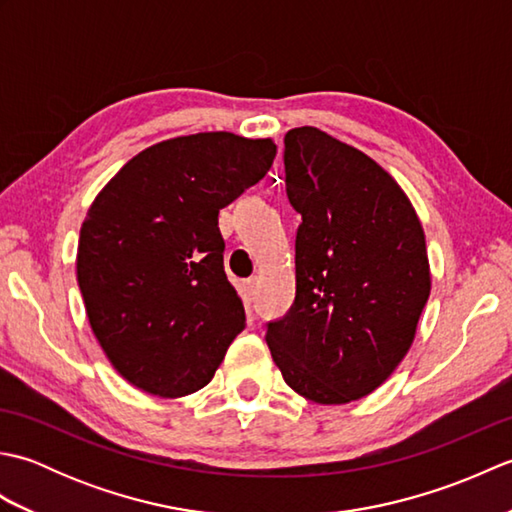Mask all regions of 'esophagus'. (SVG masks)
<instances>
[{
    "instance_id": "esophagus-1",
    "label": "esophagus",
    "mask_w": 512,
    "mask_h": 512,
    "mask_svg": "<svg viewBox=\"0 0 512 512\" xmlns=\"http://www.w3.org/2000/svg\"><path fill=\"white\" fill-rule=\"evenodd\" d=\"M242 292H244V299H246V303L255 301V295H257V281H255V279H248V281H244V284H242Z\"/></svg>"
}]
</instances>
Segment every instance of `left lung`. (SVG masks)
Wrapping results in <instances>:
<instances>
[{
  "label": "left lung",
  "mask_w": 512,
  "mask_h": 512,
  "mask_svg": "<svg viewBox=\"0 0 512 512\" xmlns=\"http://www.w3.org/2000/svg\"><path fill=\"white\" fill-rule=\"evenodd\" d=\"M286 193L301 215L295 303L268 323L281 376L319 405L372 394L416 339L431 292L427 242L407 193L317 127L284 138Z\"/></svg>",
  "instance_id": "1"
}]
</instances>
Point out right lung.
<instances>
[{
	"mask_svg": "<svg viewBox=\"0 0 512 512\" xmlns=\"http://www.w3.org/2000/svg\"><path fill=\"white\" fill-rule=\"evenodd\" d=\"M273 138L202 132L151 145L96 195L76 279L96 341L127 383L182 398L211 383L246 314L217 215L273 167Z\"/></svg>",
	"mask_w": 512,
	"mask_h": 512,
	"instance_id": "right-lung-1",
	"label": "right lung"
}]
</instances>
